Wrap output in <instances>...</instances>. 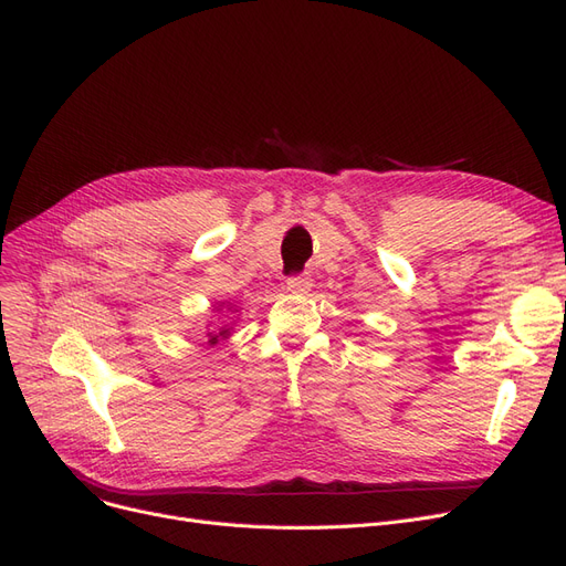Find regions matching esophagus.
<instances>
[{"instance_id": "esophagus-1", "label": "esophagus", "mask_w": 566, "mask_h": 566, "mask_svg": "<svg viewBox=\"0 0 566 566\" xmlns=\"http://www.w3.org/2000/svg\"><path fill=\"white\" fill-rule=\"evenodd\" d=\"M312 286V277L307 275V272H301V275H291L286 280V289L294 291V294H305V291H310Z\"/></svg>"}]
</instances>
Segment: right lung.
Wrapping results in <instances>:
<instances>
[{"label": "right lung", "instance_id": "add662e5", "mask_svg": "<svg viewBox=\"0 0 566 566\" xmlns=\"http://www.w3.org/2000/svg\"><path fill=\"white\" fill-rule=\"evenodd\" d=\"M226 336H228V328H221V331L217 333V336H214V333H209V343L214 345L219 338H226Z\"/></svg>", "mask_w": 566, "mask_h": 566}]
</instances>
